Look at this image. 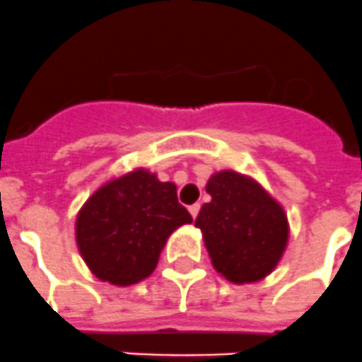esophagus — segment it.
Returning a JSON list of instances; mask_svg holds the SVG:
<instances>
[{"label": "esophagus", "mask_w": 362, "mask_h": 362, "mask_svg": "<svg viewBox=\"0 0 362 362\" xmlns=\"http://www.w3.org/2000/svg\"><path fill=\"white\" fill-rule=\"evenodd\" d=\"M199 209H201V204H199V203H196V204H190V206H188V212H190V216L194 217V219H196V217H197V214H199Z\"/></svg>", "instance_id": "esophagus-1"}]
</instances>
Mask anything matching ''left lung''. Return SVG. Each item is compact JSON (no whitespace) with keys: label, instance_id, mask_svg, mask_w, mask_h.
<instances>
[{"label":"left lung","instance_id":"1","mask_svg":"<svg viewBox=\"0 0 362 362\" xmlns=\"http://www.w3.org/2000/svg\"><path fill=\"white\" fill-rule=\"evenodd\" d=\"M212 201L196 219L212 264L232 283L268 276L288 241L283 209L250 177L238 172L214 174L206 185Z\"/></svg>","mask_w":362,"mask_h":362}]
</instances>
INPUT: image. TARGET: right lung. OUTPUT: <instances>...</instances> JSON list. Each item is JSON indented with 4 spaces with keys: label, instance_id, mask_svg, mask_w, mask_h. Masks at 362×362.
<instances>
[{
    "label": "right lung",
    "instance_id": "obj_1",
    "mask_svg": "<svg viewBox=\"0 0 362 362\" xmlns=\"http://www.w3.org/2000/svg\"><path fill=\"white\" fill-rule=\"evenodd\" d=\"M192 216L177 201L174 183L136 170L99 188L81 209L76 239L98 279L129 286L158 267L166 239Z\"/></svg>",
    "mask_w": 362,
    "mask_h": 362
}]
</instances>
